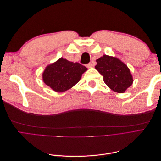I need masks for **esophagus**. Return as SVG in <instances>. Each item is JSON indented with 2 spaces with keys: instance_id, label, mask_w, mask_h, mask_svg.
<instances>
[{
  "instance_id": "esophagus-1",
  "label": "esophagus",
  "mask_w": 161,
  "mask_h": 161,
  "mask_svg": "<svg viewBox=\"0 0 161 161\" xmlns=\"http://www.w3.org/2000/svg\"><path fill=\"white\" fill-rule=\"evenodd\" d=\"M91 66H92V63L91 62H90V63H89V64H86L87 68H91Z\"/></svg>"
}]
</instances>
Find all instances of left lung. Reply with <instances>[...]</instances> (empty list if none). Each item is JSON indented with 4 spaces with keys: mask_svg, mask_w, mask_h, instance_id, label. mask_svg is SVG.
I'll use <instances>...</instances> for the list:
<instances>
[{
    "mask_svg": "<svg viewBox=\"0 0 161 161\" xmlns=\"http://www.w3.org/2000/svg\"><path fill=\"white\" fill-rule=\"evenodd\" d=\"M95 69L111 89L122 93L133 82L128 68L116 58L104 55L96 60Z\"/></svg>",
    "mask_w": 161,
    "mask_h": 161,
    "instance_id": "obj_1",
    "label": "left lung"
}]
</instances>
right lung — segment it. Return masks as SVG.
Returning <instances> with one entry per match:
<instances>
[{"label": "right lung", "instance_id": "obj_1", "mask_svg": "<svg viewBox=\"0 0 161 161\" xmlns=\"http://www.w3.org/2000/svg\"><path fill=\"white\" fill-rule=\"evenodd\" d=\"M86 70L80 63H74L61 58L46 67L43 73V80L53 91L64 92L76 84Z\"/></svg>", "mask_w": 161, "mask_h": 161}]
</instances>
